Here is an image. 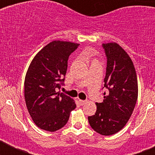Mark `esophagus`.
I'll return each instance as SVG.
<instances>
[{"label": "esophagus", "instance_id": "34e87169", "mask_svg": "<svg viewBox=\"0 0 155 155\" xmlns=\"http://www.w3.org/2000/svg\"><path fill=\"white\" fill-rule=\"evenodd\" d=\"M79 102H80L81 105H84V104H85L87 102H86L85 100H81V99H79Z\"/></svg>", "mask_w": 155, "mask_h": 155}]
</instances>
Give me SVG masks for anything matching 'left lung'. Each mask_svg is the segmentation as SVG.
I'll return each mask as SVG.
<instances>
[{
    "mask_svg": "<svg viewBox=\"0 0 155 155\" xmlns=\"http://www.w3.org/2000/svg\"><path fill=\"white\" fill-rule=\"evenodd\" d=\"M107 57L104 79L103 102L98 103L96 113L88 116L91 128L99 134L109 136L125 127L133 113L138 96L137 73L128 53L116 42L102 44Z\"/></svg>",
    "mask_w": 155,
    "mask_h": 155,
    "instance_id": "1",
    "label": "left lung"
}]
</instances>
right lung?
I'll return each mask as SVG.
<instances>
[{"label": "right lung", "instance_id": "obj_1", "mask_svg": "<svg viewBox=\"0 0 155 155\" xmlns=\"http://www.w3.org/2000/svg\"><path fill=\"white\" fill-rule=\"evenodd\" d=\"M78 43L55 40L32 59L25 78V100L29 115L42 130L54 132L64 127L76 108L74 100L60 88L68 69V57Z\"/></svg>", "mask_w": 155, "mask_h": 155}]
</instances>
